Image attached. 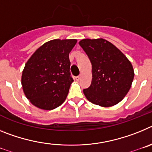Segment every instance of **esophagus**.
Masks as SVG:
<instances>
[{
	"instance_id": "34e87169",
	"label": "esophagus",
	"mask_w": 152,
	"mask_h": 152,
	"mask_svg": "<svg viewBox=\"0 0 152 152\" xmlns=\"http://www.w3.org/2000/svg\"><path fill=\"white\" fill-rule=\"evenodd\" d=\"M80 79V76H77V77H75V80H77V81H79Z\"/></svg>"
}]
</instances>
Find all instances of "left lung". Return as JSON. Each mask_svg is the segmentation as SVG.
Returning a JSON list of instances; mask_svg holds the SVG:
<instances>
[{"label": "left lung", "mask_w": 152, "mask_h": 152, "mask_svg": "<svg viewBox=\"0 0 152 152\" xmlns=\"http://www.w3.org/2000/svg\"><path fill=\"white\" fill-rule=\"evenodd\" d=\"M92 64V81L83 91L91 103L110 107L121 101L129 91L134 70L129 60L113 44L104 39L79 42Z\"/></svg>", "instance_id": "8db88e82"}]
</instances>
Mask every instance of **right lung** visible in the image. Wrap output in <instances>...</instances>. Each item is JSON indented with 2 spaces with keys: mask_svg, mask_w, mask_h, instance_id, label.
Returning <instances> with one entry per match:
<instances>
[{
  "mask_svg": "<svg viewBox=\"0 0 152 152\" xmlns=\"http://www.w3.org/2000/svg\"><path fill=\"white\" fill-rule=\"evenodd\" d=\"M77 39H52L36 49L26 61L21 77L23 91L33 105L44 110L65 100L73 79L69 53Z\"/></svg>",
  "mask_w": 152,
  "mask_h": 152,
  "instance_id": "obj_1",
  "label": "right lung"
}]
</instances>
